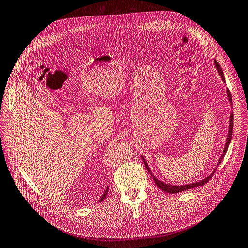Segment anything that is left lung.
<instances>
[{
  "label": "left lung",
  "instance_id": "left-lung-1",
  "mask_svg": "<svg viewBox=\"0 0 248 248\" xmlns=\"http://www.w3.org/2000/svg\"><path fill=\"white\" fill-rule=\"evenodd\" d=\"M213 62H214V65H216V68H217V70L218 74H219V75H220V77H221L222 81H223V82H225L224 75H223V72H222V70H221V68H220L219 63H218V62H217V61H216V60L213 61ZM226 93H227V98H228V102L230 103V105L232 106V94H230L229 90H226ZM232 133H233V112L232 111V113H230V117H229L228 135H227V138H226V142H225V145H224V150H223V153H222V155H221L220 158L218 159V162H217V168H216V170L218 168L219 163L221 162V160L223 159V157H224V155H225V153H226V151H227L228 145H229V143H230V140H232ZM141 157H142V156H141ZM142 159H143V162H144V166H145V168H146L147 171L150 172V174L152 175V177H153V179H154V181H155V185H156V186H157L161 190L166 191V192H168V193H178V192L185 191V190H187V189H190V188H193V187H199V186H202L205 185L206 183H208V180L211 178V176L213 175V173L216 172V170H214V171H212V172H211L208 176H206L204 179H202V180H201V181H195V183H193V184L185 185V186H173V185H169V184H166V183H162V181H160L158 178H156V177L153 174V172H152V170H150V168H148V166H147V163H146L145 159H144L143 157H142Z\"/></svg>",
  "mask_w": 248,
  "mask_h": 248
}]
</instances>
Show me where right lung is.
Instances as JSON below:
<instances>
[{"mask_svg":"<svg viewBox=\"0 0 248 248\" xmlns=\"http://www.w3.org/2000/svg\"><path fill=\"white\" fill-rule=\"evenodd\" d=\"M108 187H107V189H106V191L104 192V194L102 195V197H101V199H100V201H98V202H102V201H104V199H105V197L107 196V194H108Z\"/></svg>","mask_w":248,"mask_h":248,"instance_id":"right-lung-1","label":"right lung"}]
</instances>
